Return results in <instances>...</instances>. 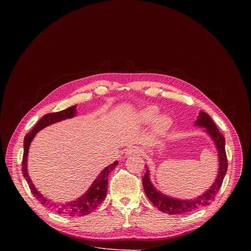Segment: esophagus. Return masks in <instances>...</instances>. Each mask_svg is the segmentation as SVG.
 Segmentation results:
<instances>
[{"mask_svg":"<svg viewBox=\"0 0 251 251\" xmlns=\"http://www.w3.org/2000/svg\"><path fill=\"white\" fill-rule=\"evenodd\" d=\"M143 154V150L140 147H132L130 149L127 150L126 155L127 156H133V155H142Z\"/></svg>","mask_w":251,"mask_h":251,"instance_id":"1","label":"esophagus"}]
</instances>
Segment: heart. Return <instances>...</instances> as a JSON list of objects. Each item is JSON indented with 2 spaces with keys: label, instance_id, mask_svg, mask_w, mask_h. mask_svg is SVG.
Listing matches in <instances>:
<instances>
[{
  "label": "heart",
  "instance_id": "1",
  "mask_svg": "<svg viewBox=\"0 0 251 251\" xmlns=\"http://www.w3.org/2000/svg\"><path fill=\"white\" fill-rule=\"evenodd\" d=\"M158 113H159V109L156 106H148L140 110L137 117L141 123L148 124L154 121ZM171 123H172V120L168 115H161L157 117L154 122V128L158 133H163L170 128Z\"/></svg>",
  "mask_w": 251,
  "mask_h": 251
}]
</instances>
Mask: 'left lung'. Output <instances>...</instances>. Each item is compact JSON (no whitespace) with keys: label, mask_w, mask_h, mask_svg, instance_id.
Segmentation results:
<instances>
[{"label":"left lung","mask_w":251,"mask_h":251,"mask_svg":"<svg viewBox=\"0 0 251 251\" xmlns=\"http://www.w3.org/2000/svg\"><path fill=\"white\" fill-rule=\"evenodd\" d=\"M196 126L205 128L204 131L209 135L217 147L219 155V173L216 181L210 186V188L204 192L201 196L192 199V200H178L172 197H168L158 191L152 182L150 181V171L148 166H145L146 173L142 177L143 187L146 193V196L151 201V202L163 212L169 214H182L190 211H194L200 207L208 205L214 199L216 195L220 191L224 177L227 171V159L226 153V139L223 134L219 131L217 125L214 124L212 119L205 112L201 111L198 119L195 122Z\"/></svg>","instance_id":"left-lung-1"}]
</instances>
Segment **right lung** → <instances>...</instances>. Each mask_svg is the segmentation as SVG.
<instances>
[{
    "label": "right lung",
    "mask_w": 251,
    "mask_h": 251,
    "mask_svg": "<svg viewBox=\"0 0 251 251\" xmlns=\"http://www.w3.org/2000/svg\"><path fill=\"white\" fill-rule=\"evenodd\" d=\"M75 115H76V105L70 106L62 111L55 112V113H49L43 116L40 119V121L35 124L32 130L25 135L24 139V155H23V162H22L23 175L25 177V180L28 184V187L33 197L37 199L44 206H47L52 211L62 214V216L71 217V218L87 216V214L95 210L96 207L104 201V199L106 198L107 188H108V175L118 165V161H115L113 164L109 165L108 167H106L104 170H102L101 173L98 175V176L94 180L91 187L86 191L85 194H83L81 197H79L75 201H71L65 203L53 202L52 201L45 198L37 189H35L34 185L32 184L30 177L28 176L26 165H27L28 148L30 145V142L34 138L35 134L49 125H51L53 123L59 122L67 118H73Z\"/></svg>",
    "instance_id": "obj_1"
}]
</instances>
